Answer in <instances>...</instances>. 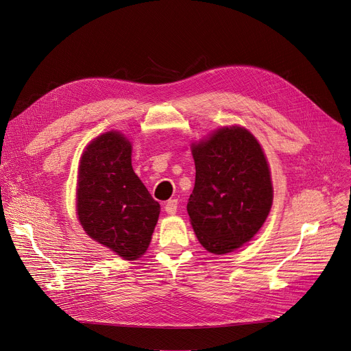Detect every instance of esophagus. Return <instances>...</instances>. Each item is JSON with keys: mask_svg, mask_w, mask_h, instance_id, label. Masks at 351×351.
<instances>
[{"mask_svg": "<svg viewBox=\"0 0 351 351\" xmlns=\"http://www.w3.org/2000/svg\"><path fill=\"white\" fill-rule=\"evenodd\" d=\"M177 207H178V202L177 199H169V202L165 203L164 208H165V213L167 214H176L177 213Z\"/></svg>", "mask_w": 351, "mask_h": 351, "instance_id": "1", "label": "esophagus"}]
</instances>
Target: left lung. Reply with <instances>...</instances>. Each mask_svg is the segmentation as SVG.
Masks as SVG:
<instances>
[{
	"mask_svg": "<svg viewBox=\"0 0 351 351\" xmlns=\"http://www.w3.org/2000/svg\"><path fill=\"white\" fill-rule=\"evenodd\" d=\"M195 184L187 211L195 236L214 254L250 241L273 203L269 164L258 141L241 127H224L193 144Z\"/></svg>",
	"mask_w": 351,
	"mask_h": 351,
	"instance_id": "left-lung-1",
	"label": "left lung"
}]
</instances>
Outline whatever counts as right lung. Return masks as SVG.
I'll list each match as a JSON object with an SVG mask.
<instances>
[{
  "label": "right lung",
  "instance_id": "1",
  "mask_svg": "<svg viewBox=\"0 0 351 351\" xmlns=\"http://www.w3.org/2000/svg\"><path fill=\"white\" fill-rule=\"evenodd\" d=\"M77 213L87 234L125 260L145 253L160 204L131 165V144L120 132L97 137L82 153Z\"/></svg>",
  "mask_w": 351,
  "mask_h": 351
}]
</instances>
